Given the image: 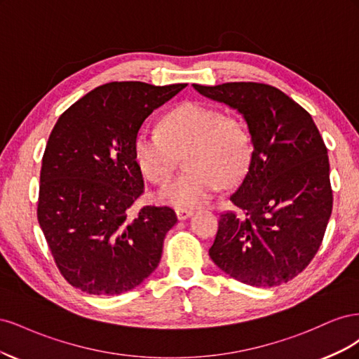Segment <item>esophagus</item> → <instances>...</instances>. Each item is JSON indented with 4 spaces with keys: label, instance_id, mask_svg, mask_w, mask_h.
I'll return each instance as SVG.
<instances>
[{
    "label": "esophagus",
    "instance_id": "1",
    "mask_svg": "<svg viewBox=\"0 0 359 359\" xmlns=\"http://www.w3.org/2000/svg\"><path fill=\"white\" fill-rule=\"evenodd\" d=\"M175 212H177L178 220H186V219H189V217L193 214L190 210H182V208H178Z\"/></svg>",
    "mask_w": 359,
    "mask_h": 359
}]
</instances>
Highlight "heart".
I'll use <instances>...</instances> for the list:
<instances>
[{
  "instance_id": "1",
  "label": "heart",
  "mask_w": 359,
  "mask_h": 359,
  "mask_svg": "<svg viewBox=\"0 0 359 359\" xmlns=\"http://www.w3.org/2000/svg\"><path fill=\"white\" fill-rule=\"evenodd\" d=\"M189 149L186 166L190 170L157 193L161 203L182 210L206 205L220 184L232 186L243 177L252 156V139L240 119L187 102L163 116L160 130L140 128L133 144L140 172L156 184L169 180L178 154Z\"/></svg>"
}]
</instances>
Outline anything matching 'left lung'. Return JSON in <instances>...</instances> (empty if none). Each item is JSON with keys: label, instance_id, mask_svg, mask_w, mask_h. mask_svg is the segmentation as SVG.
Returning <instances> with one entry per match:
<instances>
[{"label": "left lung", "instance_id": "obj_1", "mask_svg": "<svg viewBox=\"0 0 359 359\" xmlns=\"http://www.w3.org/2000/svg\"><path fill=\"white\" fill-rule=\"evenodd\" d=\"M236 109L252 136L245 175L231 196L243 211L220 214L210 257L241 283L273 287L307 268L332 211L328 151L311 115L276 86L193 83Z\"/></svg>", "mask_w": 359, "mask_h": 359}]
</instances>
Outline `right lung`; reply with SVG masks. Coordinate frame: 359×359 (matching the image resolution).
Masks as SVG:
<instances>
[{"mask_svg": "<svg viewBox=\"0 0 359 359\" xmlns=\"http://www.w3.org/2000/svg\"><path fill=\"white\" fill-rule=\"evenodd\" d=\"M186 86L104 83L58 118L41 160L37 219L73 287L119 295L158 266L177 214L149 205L128 217L144 193L133 144L145 119Z\"/></svg>", "mask_w": 359, "mask_h": 359, "instance_id": "1", "label": "right lung"}]
</instances>
